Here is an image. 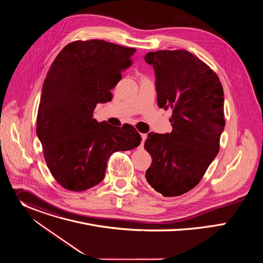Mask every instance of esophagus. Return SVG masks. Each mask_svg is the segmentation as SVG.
Wrapping results in <instances>:
<instances>
[{"label": "esophagus", "instance_id": "obj_1", "mask_svg": "<svg viewBox=\"0 0 263 263\" xmlns=\"http://www.w3.org/2000/svg\"><path fill=\"white\" fill-rule=\"evenodd\" d=\"M140 137H141V144H143L144 141H145V139H146V134L141 133V134H140Z\"/></svg>", "mask_w": 263, "mask_h": 263}]
</instances>
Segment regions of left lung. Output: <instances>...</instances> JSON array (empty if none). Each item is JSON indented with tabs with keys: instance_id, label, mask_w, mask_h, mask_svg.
<instances>
[{
	"instance_id": "obj_1",
	"label": "left lung",
	"mask_w": 263,
	"mask_h": 263,
	"mask_svg": "<svg viewBox=\"0 0 263 263\" xmlns=\"http://www.w3.org/2000/svg\"><path fill=\"white\" fill-rule=\"evenodd\" d=\"M153 65L159 108L172 109L173 131L149 133L146 182L163 197H178L201 181L219 149L224 128L223 90L216 73L186 50L144 56Z\"/></svg>"
}]
</instances>
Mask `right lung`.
<instances>
[{"label": "right lung", "mask_w": 263, "mask_h": 263, "mask_svg": "<svg viewBox=\"0 0 263 263\" xmlns=\"http://www.w3.org/2000/svg\"><path fill=\"white\" fill-rule=\"evenodd\" d=\"M135 49L105 41H77L65 46L45 79L36 133L47 165L65 190L83 192L105 177L108 158L139 145L131 125L98 123L93 111L112 100L111 89L131 64Z\"/></svg>", "instance_id": "1"}]
</instances>
